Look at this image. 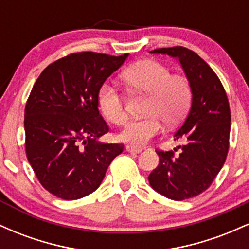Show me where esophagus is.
Listing matches in <instances>:
<instances>
[{"instance_id": "34e87169", "label": "esophagus", "mask_w": 249, "mask_h": 249, "mask_svg": "<svg viewBox=\"0 0 249 249\" xmlns=\"http://www.w3.org/2000/svg\"><path fill=\"white\" fill-rule=\"evenodd\" d=\"M125 150H126V152H128V153H141L142 152V148L131 146V145H127V146L125 147Z\"/></svg>"}]
</instances>
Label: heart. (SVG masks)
<instances>
[{"label":"heart","mask_w":249,"mask_h":249,"mask_svg":"<svg viewBox=\"0 0 249 249\" xmlns=\"http://www.w3.org/2000/svg\"><path fill=\"white\" fill-rule=\"evenodd\" d=\"M125 85L147 95L144 118L128 122L119 133L122 142L133 146H145L160 132L161 122L173 126L184 118L192 101V89L184 76L171 75V70L161 63L145 59L134 63L122 73ZM98 107L108 122L123 125L127 119L124 99L112 85L103 84L98 91Z\"/></svg>","instance_id":"heart-1"}]
</instances>
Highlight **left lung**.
<instances>
[{"instance_id": "1", "label": "left lung", "mask_w": 249, "mask_h": 249, "mask_svg": "<svg viewBox=\"0 0 249 249\" xmlns=\"http://www.w3.org/2000/svg\"><path fill=\"white\" fill-rule=\"evenodd\" d=\"M177 58L192 89V104L174 141L179 156L158 151L159 165L148 176L151 187L168 199L185 200L210 187L224 166L231 132V110L221 82L201 57L184 47L150 51Z\"/></svg>"}]
</instances>
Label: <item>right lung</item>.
<instances>
[{
	"mask_svg": "<svg viewBox=\"0 0 249 249\" xmlns=\"http://www.w3.org/2000/svg\"><path fill=\"white\" fill-rule=\"evenodd\" d=\"M127 57L73 53L45 68L34 84L24 111L25 152L53 196L76 200L95 192L124 150L99 141L108 127L99 115L98 91Z\"/></svg>",
	"mask_w": 249,
	"mask_h": 249,
	"instance_id": "obj_1",
	"label": "right lung"
}]
</instances>
